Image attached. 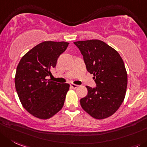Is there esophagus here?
Wrapping results in <instances>:
<instances>
[{
	"label": "esophagus",
	"instance_id": "obj_1",
	"mask_svg": "<svg viewBox=\"0 0 147 147\" xmlns=\"http://www.w3.org/2000/svg\"><path fill=\"white\" fill-rule=\"evenodd\" d=\"M70 87L72 88L75 89L78 87V85H75V84H73V83H72V84H70Z\"/></svg>",
	"mask_w": 147,
	"mask_h": 147
}]
</instances>
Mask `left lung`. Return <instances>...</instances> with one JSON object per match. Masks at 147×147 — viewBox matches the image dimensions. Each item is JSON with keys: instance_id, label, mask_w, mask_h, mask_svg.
<instances>
[{"instance_id": "left-lung-1", "label": "left lung", "mask_w": 147, "mask_h": 147, "mask_svg": "<svg viewBox=\"0 0 147 147\" xmlns=\"http://www.w3.org/2000/svg\"><path fill=\"white\" fill-rule=\"evenodd\" d=\"M74 44L83 55L88 72L94 74L96 86H86L88 94L80 99V105L94 118H107L119 109L125 96L127 75L124 62L117 51L99 40Z\"/></svg>"}]
</instances>
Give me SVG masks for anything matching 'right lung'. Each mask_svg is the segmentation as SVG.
Instances as JSON below:
<instances>
[{"label":"right lung","instance_id":"obj_1","mask_svg":"<svg viewBox=\"0 0 147 147\" xmlns=\"http://www.w3.org/2000/svg\"><path fill=\"white\" fill-rule=\"evenodd\" d=\"M67 42L44 41L29 51L16 68L15 87L24 109L35 117L49 119L61 109L68 83H58L47 78L65 51Z\"/></svg>","mask_w":147,"mask_h":147}]
</instances>
